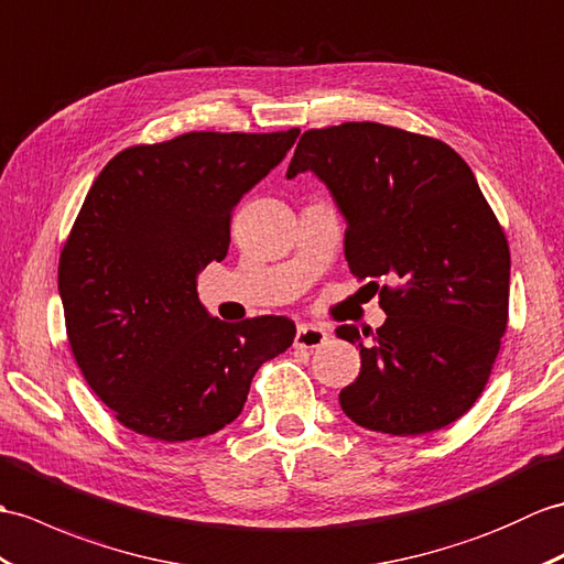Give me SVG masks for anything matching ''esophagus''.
I'll list each match as a JSON object with an SVG mask.
<instances>
[{
  "instance_id": "1",
  "label": "esophagus",
  "mask_w": 564,
  "mask_h": 564,
  "mask_svg": "<svg viewBox=\"0 0 564 564\" xmlns=\"http://www.w3.org/2000/svg\"><path fill=\"white\" fill-rule=\"evenodd\" d=\"M326 341H329V334H326L322 326H314V324H300L297 326V332H295V346L297 348L314 350V348H322Z\"/></svg>"
}]
</instances>
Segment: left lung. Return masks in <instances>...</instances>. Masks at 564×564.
<instances>
[{"mask_svg":"<svg viewBox=\"0 0 564 564\" xmlns=\"http://www.w3.org/2000/svg\"><path fill=\"white\" fill-rule=\"evenodd\" d=\"M300 173L341 212L350 271L394 283L379 291L387 322L372 344L336 329L360 346L344 413L399 437L454 423L486 389L509 305V245L476 175L447 143L377 122L310 129L285 177Z\"/></svg>","mask_w":564,"mask_h":564,"instance_id":"left-lung-1","label":"left lung"}]
</instances>
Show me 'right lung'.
Masks as SVG:
<instances>
[{"mask_svg": "<svg viewBox=\"0 0 564 564\" xmlns=\"http://www.w3.org/2000/svg\"><path fill=\"white\" fill-rule=\"evenodd\" d=\"M297 134L132 147L88 189L59 257V297L76 365L124 427L161 442L214 435L242 413L261 362L293 344L288 317H212L196 276L228 254L232 208Z\"/></svg>", "mask_w": 564, "mask_h": 564, "instance_id": "obj_1", "label": "right lung"}]
</instances>
